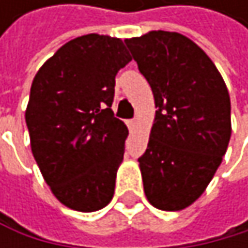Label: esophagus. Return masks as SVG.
<instances>
[{
  "instance_id": "34e87169",
  "label": "esophagus",
  "mask_w": 248,
  "mask_h": 248,
  "mask_svg": "<svg viewBox=\"0 0 248 248\" xmlns=\"http://www.w3.org/2000/svg\"><path fill=\"white\" fill-rule=\"evenodd\" d=\"M126 125H128V128H129V129H134V126H135V119L128 120V122H126Z\"/></svg>"
}]
</instances>
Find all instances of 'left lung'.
Masks as SVG:
<instances>
[{"instance_id":"8db88e82","label":"left lung","mask_w":248,"mask_h":248,"mask_svg":"<svg viewBox=\"0 0 248 248\" xmlns=\"http://www.w3.org/2000/svg\"><path fill=\"white\" fill-rule=\"evenodd\" d=\"M125 44L157 107L147 149L138 157L146 196L159 210H183L202 195L226 153V84L201 47L178 32L152 31Z\"/></svg>"}]
</instances>
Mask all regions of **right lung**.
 <instances>
[{
    "label": "right lung",
    "mask_w": 248,
    "mask_h": 248,
    "mask_svg": "<svg viewBox=\"0 0 248 248\" xmlns=\"http://www.w3.org/2000/svg\"><path fill=\"white\" fill-rule=\"evenodd\" d=\"M131 59L122 40L89 34L63 44L34 77L25 113L32 155L68 208L91 213L113 198L128 128L111 104L116 74Z\"/></svg>",
    "instance_id": "add662e5"
}]
</instances>
